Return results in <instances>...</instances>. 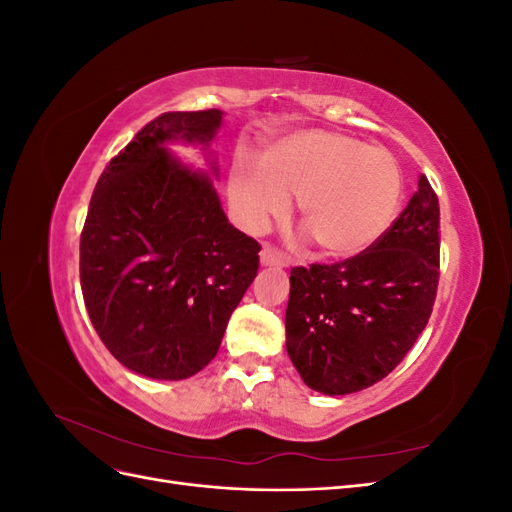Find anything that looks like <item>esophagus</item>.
Wrapping results in <instances>:
<instances>
[{
    "label": "esophagus",
    "mask_w": 512,
    "mask_h": 512,
    "mask_svg": "<svg viewBox=\"0 0 512 512\" xmlns=\"http://www.w3.org/2000/svg\"><path fill=\"white\" fill-rule=\"evenodd\" d=\"M260 262L265 267H288L290 258L284 252L277 250V247L265 245V247H262V252H260Z\"/></svg>",
    "instance_id": "obj_1"
}]
</instances>
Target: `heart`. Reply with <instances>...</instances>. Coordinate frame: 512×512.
I'll return each mask as SVG.
<instances>
[{"label": "heart", "instance_id": "heart-1", "mask_svg": "<svg viewBox=\"0 0 512 512\" xmlns=\"http://www.w3.org/2000/svg\"><path fill=\"white\" fill-rule=\"evenodd\" d=\"M333 258L365 252L391 228L404 196L393 153L335 130L307 128L267 143L258 162L239 156L228 173V198L247 230H262L288 211Z\"/></svg>", "mask_w": 512, "mask_h": 512}]
</instances>
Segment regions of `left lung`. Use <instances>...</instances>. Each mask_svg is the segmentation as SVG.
Masks as SVG:
<instances>
[{
  "mask_svg": "<svg viewBox=\"0 0 512 512\" xmlns=\"http://www.w3.org/2000/svg\"><path fill=\"white\" fill-rule=\"evenodd\" d=\"M440 280V205L427 177L384 235L352 258L290 271L286 350L324 395L376 384L427 327Z\"/></svg>",
  "mask_w": 512,
  "mask_h": 512,
  "instance_id": "obj_1",
  "label": "left lung"
}]
</instances>
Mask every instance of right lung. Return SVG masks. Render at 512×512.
Wrapping results in <instances>:
<instances>
[{"mask_svg":"<svg viewBox=\"0 0 512 512\" xmlns=\"http://www.w3.org/2000/svg\"><path fill=\"white\" fill-rule=\"evenodd\" d=\"M222 113H162L106 164L81 232V288L102 344L156 380L198 374L258 273L260 245L220 207L211 177L164 143H209Z\"/></svg>","mask_w":512,"mask_h":512,"instance_id":"add662e5","label":"right lung"}]
</instances>
